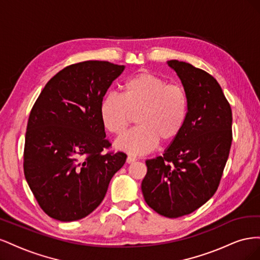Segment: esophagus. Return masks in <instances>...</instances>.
I'll return each mask as SVG.
<instances>
[{
  "mask_svg": "<svg viewBox=\"0 0 260 260\" xmlns=\"http://www.w3.org/2000/svg\"><path fill=\"white\" fill-rule=\"evenodd\" d=\"M135 161H137V158H136L135 156L129 155V156L127 157V162H128V164H132V162H135Z\"/></svg>",
  "mask_w": 260,
  "mask_h": 260,
  "instance_id": "1",
  "label": "esophagus"
}]
</instances>
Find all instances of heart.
I'll list each match as a JSON object with an SVG mask.
<instances>
[{
	"instance_id": "heart-1",
	"label": "heart",
	"mask_w": 260,
	"mask_h": 260,
	"mask_svg": "<svg viewBox=\"0 0 260 260\" xmlns=\"http://www.w3.org/2000/svg\"><path fill=\"white\" fill-rule=\"evenodd\" d=\"M188 99L182 85L167 84L151 73L131 76L121 85V94L111 92L101 102L104 127L120 136L137 115V124L116 141V147L133 155L153 151L159 142H169L182 131L187 119Z\"/></svg>"
}]
</instances>
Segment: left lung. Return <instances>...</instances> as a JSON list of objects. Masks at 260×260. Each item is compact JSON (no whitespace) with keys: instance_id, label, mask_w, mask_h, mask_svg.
I'll return each mask as SVG.
<instances>
[{"instance_id":"obj_1","label":"left lung","mask_w":260,"mask_h":260,"mask_svg":"<svg viewBox=\"0 0 260 260\" xmlns=\"http://www.w3.org/2000/svg\"><path fill=\"white\" fill-rule=\"evenodd\" d=\"M188 99L187 119L162 156L147 159L142 193L159 215L178 218L204 205L217 191L232 142V112L221 86L185 61L168 60Z\"/></svg>"}]
</instances>
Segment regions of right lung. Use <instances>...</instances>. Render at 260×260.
Returning a JSON list of instances; mask_svg holds the SVG:
<instances>
[{
	"label": "right lung",
	"instance_id": "1",
	"mask_svg": "<svg viewBox=\"0 0 260 260\" xmlns=\"http://www.w3.org/2000/svg\"><path fill=\"white\" fill-rule=\"evenodd\" d=\"M123 65L86 60L65 67L45 84L31 109L23 172L46 215L70 222L104 200L113 176L127 159L105 152L100 105Z\"/></svg>",
	"mask_w": 260,
	"mask_h": 260
}]
</instances>
